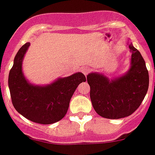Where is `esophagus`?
<instances>
[{"label": "esophagus", "mask_w": 155, "mask_h": 155, "mask_svg": "<svg viewBox=\"0 0 155 155\" xmlns=\"http://www.w3.org/2000/svg\"><path fill=\"white\" fill-rule=\"evenodd\" d=\"M90 71H91V68L88 67H84L82 68V72H83L84 74H85V75L87 74L88 72H90Z\"/></svg>", "instance_id": "obj_1"}]
</instances>
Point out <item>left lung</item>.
Returning a JSON list of instances; mask_svg holds the SVG:
<instances>
[{"mask_svg":"<svg viewBox=\"0 0 155 155\" xmlns=\"http://www.w3.org/2000/svg\"><path fill=\"white\" fill-rule=\"evenodd\" d=\"M132 55L127 71L109 78L100 72L87 75L92 105L98 115L117 119L130 116L141 105L148 92L149 76L141 53L127 41Z\"/></svg>","mask_w":155,"mask_h":155,"instance_id":"1","label":"left lung"}]
</instances>
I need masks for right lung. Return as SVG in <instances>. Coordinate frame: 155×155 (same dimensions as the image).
<instances>
[{
  "mask_svg": "<svg viewBox=\"0 0 155 155\" xmlns=\"http://www.w3.org/2000/svg\"><path fill=\"white\" fill-rule=\"evenodd\" d=\"M30 43L19 49L10 71L8 86L15 110L29 120L43 125L61 120L67 113L71 98L78 86L86 81L81 72L58 78L48 84H34L23 71V62Z\"/></svg>",
  "mask_w": 155,
  "mask_h": 155,
  "instance_id": "1",
  "label": "right lung"
}]
</instances>
